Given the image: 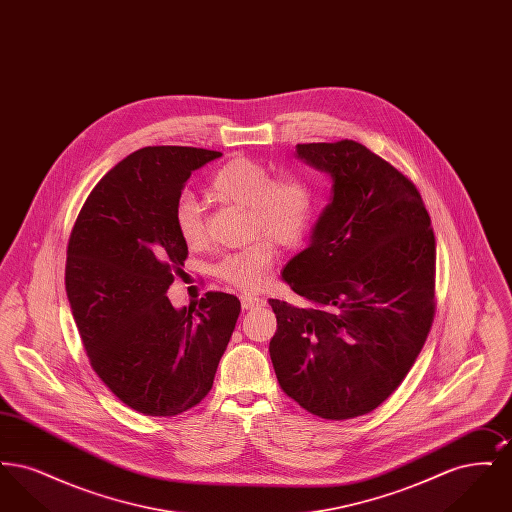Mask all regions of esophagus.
Here are the masks:
<instances>
[{
    "label": "esophagus",
    "mask_w": 512,
    "mask_h": 512,
    "mask_svg": "<svg viewBox=\"0 0 512 512\" xmlns=\"http://www.w3.org/2000/svg\"><path fill=\"white\" fill-rule=\"evenodd\" d=\"M240 299H242V307H244V309H255V307H259V305L265 303L263 297L251 295V293H244Z\"/></svg>",
    "instance_id": "34e87169"
}]
</instances>
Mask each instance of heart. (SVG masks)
<instances>
[{"label": "heart", "mask_w": 512, "mask_h": 512, "mask_svg": "<svg viewBox=\"0 0 512 512\" xmlns=\"http://www.w3.org/2000/svg\"><path fill=\"white\" fill-rule=\"evenodd\" d=\"M209 192L222 201L249 209L253 236L267 234L282 245L297 244L313 220V194L297 176L272 178L267 167L251 159H234L211 178ZM174 224L190 247L205 242L201 205L194 195H182L174 209ZM274 263V247L261 238L228 253L217 267L220 278L240 290H259Z\"/></svg>", "instance_id": "obj_1"}]
</instances>
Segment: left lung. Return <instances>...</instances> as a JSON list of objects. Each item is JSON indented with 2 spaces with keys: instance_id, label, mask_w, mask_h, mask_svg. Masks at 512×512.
<instances>
[{
  "instance_id": "obj_1",
  "label": "left lung",
  "mask_w": 512,
  "mask_h": 512,
  "mask_svg": "<svg viewBox=\"0 0 512 512\" xmlns=\"http://www.w3.org/2000/svg\"><path fill=\"white\" fill-rule=\"evenodd\" d=\"M326 172L330 203L282 280L303 307L268 299L270 359L305 411L345 420L382 405L411 370L434 320L436 238L413 182L353 140L297 144Z\"/></svg>"
}]
</instances>
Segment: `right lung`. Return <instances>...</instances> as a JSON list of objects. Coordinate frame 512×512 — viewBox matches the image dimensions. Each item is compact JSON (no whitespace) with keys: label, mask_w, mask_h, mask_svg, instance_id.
Segmentation results:
<instances>
[{"label":"right lung","mask_w":512,"mask_h":512,"mask_svg":"<svg viewBox=\"0 0 512 512\" xmlns=\"http://www.w3.org/2000/svg\"><path fill=\"white\" fill-rule=\"evenodd\" d=\"M220 155L138 149L99 180L74 222L65 286L76 328L103 384L138 413L195 407L213 388L242 309L230 293L207 292L194 309L167 297L188 257L176 203L192 172Z\"/></svg>","instance_id":"right-lung-1"}]
</instances>
